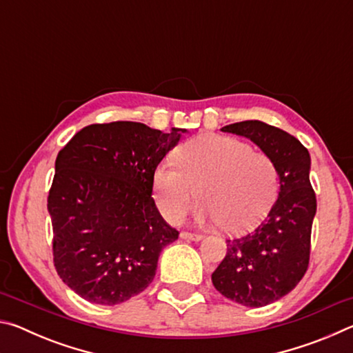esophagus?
<instances>
[{
  "instance_id": "esophagus-1",
  "label": "esophagus",
  "mask_w": 353,
  "mask_h": 353,
  "mask_svg": "<svg viewBox=\"0 0 353 353\" xmlns=\"http://www.w3.org/2000/svg\"><path fill=\"white\" fill-rule=\"evenodd\" d=\"M181 236L185 238V240H193V241L202 240V235L201 234H193V232H182Z\"/></svg>"
}]
</instances>
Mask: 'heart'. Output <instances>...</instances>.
I'll use <instances>...</instances> for the list:
<instances>
[{"label": "heart", "instance_id": "heart-1", "mask_svg": "<svg viewBox=\"0 0 353 353\" xmlns=\"http://www.w3.org/2000/svg\"><path fill=\"white\" fill-rule=\"evenodd\" d=\"M176 164L163 162L152 174L154 199L162 216L177 224L196 201L198 218L241 232L259 223L277 196V170L266 154L230 137L207 135L176 151Z\"/></svg>", "mask_w": 353, "mask_h": 353}]
</instances>
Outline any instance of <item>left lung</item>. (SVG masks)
Returning <instances> with one entry per match:
<instances>
[{"mask_svg": "<svg viewBox=\"0 0 353 353\" xmlns=\"http://www.w3.org/2000/svg\"><path fill=\"white\" fill-rule=\"evenodd\" d=\"M221 130L252 140L272 160L280 179L279 198L265 221L225 240L227 254L212 274L224 297L244 307H265L294 290L308 270L316 214L312 160L296 137L256 119Z\"/></svg>", "mask_w": 353, "mask_h": 353, "instance_id": "1", "label": "left lung"}]
</instances>
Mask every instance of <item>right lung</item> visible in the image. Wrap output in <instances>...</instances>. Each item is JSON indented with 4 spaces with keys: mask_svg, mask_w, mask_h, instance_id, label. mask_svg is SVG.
I'll use <instances>...</instances> for the list:
<instances>
[{
    "mask_svg": "<svg viewBox=\"0 0 353 353\" xmlns=\"http://www.w3.org/2000/svg\"><path fill=\"white\" fill-rule=\"evenodd\" d=\"M134 121L90 124L57 154L48 194L52 261L76 294L117 305L145 291L179 232L152 199L155 166L181 140Z\"/></svg>",
    "mask_w": 353,
    "mask_h": 353,
    "instance_id": "add662e5",
    "label": "right lung"
}]
</instances>
